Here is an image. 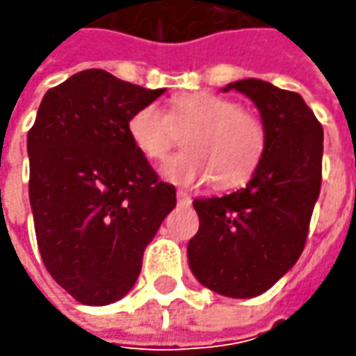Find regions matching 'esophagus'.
Listing matches in <instances>:
<instances>
[{"mask_svg":"<svg viewBox=\"0 0 356 356\" xmlns=\"http://www.w3.org/2000/svg\"><path fill=\"white\" fill-rule=\"evenodd\" d=\"M176 198H178V204H190V202H192V198H190L186 192H182V190L176 192Z\"/></svg>","mask_w":356,"mask_h":356,"instance_id":"obj_1","label":"esophagus"}]
</instances>
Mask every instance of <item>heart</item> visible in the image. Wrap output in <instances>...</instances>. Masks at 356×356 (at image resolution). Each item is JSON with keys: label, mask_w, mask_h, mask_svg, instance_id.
<instances>
[{"label": "heart", "mask_w": 356, "mask_h": 356, "mask_svg": "<svg viewBox=\"0 0 356 356\" xmlns=\"http://www.w3.org/2000/svg\"><path fill=\"white\" fill-rule=\"evenodd\" d=\"M130 143L148 160H162L186 134L184 152L162 166L174 184L194 186L210 180L232 188L252 176L266 150L261 120L216 92H184L170 101L168 113L158 104H144L127 122Z\"/></svg>", "instance_id": "b5f03b06"}]
</instances>
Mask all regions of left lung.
Wrapping results in <instances>:
<instances>
[{"label": "left lung", "instance_id": "obj_1", "mask_svg": "<svg viewBox=\"0 0 356 356\" xmlns=\"http://www.w3.org/2000/svg\"><path fill=\"white\" fill-rule=\"evenodd\" d=\"M232 89L257 106L266 150L243 188L194 200L200 227L188 264L213 293L250 299L281 280L305 248L321 192L323 129L297 92L261 79L229 83L224 92Z\"/></svg>", "mask_w": 356, "mask_h": 356}]
</instances>
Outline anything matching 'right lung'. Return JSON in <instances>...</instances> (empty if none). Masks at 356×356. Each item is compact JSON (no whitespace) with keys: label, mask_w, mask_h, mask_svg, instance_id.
I'll list each match as a JSON object with an SVG mask.
<instances>
[{"label":"right lung","mask_w":356,"mask_h":356,"mask_svg":"<svg viewBox=\"0 0 356 356\" xmlns=\"http://www.w3.org/2000/svg\"><path fill=\"white\" fill-rule=\"evenodd\" d=\"M164 89L87 69L49 89L27 134L35 236L51 277L79 303L129 293L146 245L176 206L127 122Z\"/></svg>","instance_id":"right-lung-1"}]
</instances>
